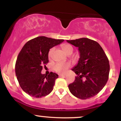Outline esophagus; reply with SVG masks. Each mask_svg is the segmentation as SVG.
Segmentation results:
<instances>
[{
	"mask_svg": "<svg viewBox=\"0 0 121 121\" xmlns=\"http://www.w3.org/2000/svg\"><path fill=\"white\" fill-rule=\"evenodd\" d=\"M59 77H64V76H65V74H60L59 75Z\"/></svg>",
	"mask_w": 121,
	"mask_h": 121,
	"instance_id": "obj_1",
	"label": "esophagus"
}]
</instances>
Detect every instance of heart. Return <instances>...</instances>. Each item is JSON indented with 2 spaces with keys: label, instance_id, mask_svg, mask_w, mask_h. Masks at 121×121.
<instances>
[{
  "label": "heart",
  "instance_id": "obj_1",
  "mask_svg": "<svg viewBox=\"0 0 121 121\" xmlns=\"http://www.w3.org/2000/svg\"><path fill=\"white\" fill-rule=\"evenodd\" d=\"M62 48L63 49V51L66 54H68V55H70V54H72L73 53V48L72 45H70V44H63L62 45ZM53 51L54 48H51L49 50V53H48V56H49V58H51V56H52V53L53 52ZM70 65L69 62H57V63H56V64L54 65L53 68L54 70L56 72H58V73H64L68 70V69L70 67Z\"/></svg>",
  "mask_w": 121,
  "mask_h": 121
}]
</instances>
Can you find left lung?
<instances>
[{"label":"left lung","mask_w":121,"mask_h":121,"mask_svg":"<svg viewBox=\"0 0 121 121\" xmlns=\"http://www.w3.org/2000/svg\"><path fill=\"white\" fill-rule=\"evenodd\" d=\"M78 47L80 59L72 70L77 76L68 85L70 93L81 99L97 95L106 85L110 71L109 61L101 45L87 38L66 40Z\"/></svg>","instance_id":"8db88e82"}]
</instances>
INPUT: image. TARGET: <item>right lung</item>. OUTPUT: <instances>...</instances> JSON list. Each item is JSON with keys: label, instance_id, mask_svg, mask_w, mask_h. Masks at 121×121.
<instances>
[{"label": "right lung", "instance_id": "add662e5", "mask_svg": "<svg viewBox=\"0 0 121 121\" xmlns=\"http://www.w3.org/2000/svg\"><path fill=\"white\" fill-rule=\"evenodd\" d=\"M64 41L45 36L30 40L22 48L15 64V73L23 91L35 98L46 96L53 89L57 74H41L43 65L49 62L48 52L52 47Z\"/></svg>", "mask_w": 121, "mask_h": 121}]
</instances>
